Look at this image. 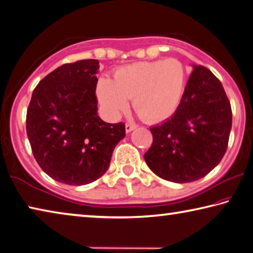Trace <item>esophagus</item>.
<instances>
[{
    "label": "esophagus",
    "mask_w": 253,
    "mask_h": 253,
    "mask_svg": "<svg viewBox=\"0 0 253 253\" xmlns=\"http://www.w3.org/2000/svg\"><path fill=\"white\" fill-rule=\"evenodd\" d=\"M136 127H137L136 124H129V123H127L126 125H125V128H126V131H127V132H130L131 130H134Z\"/></svg>",
    "instance_id": "esophagus-1"
}]
</instances>
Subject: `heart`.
<instances>
[{
  "label": "heart",
  "instance_id": "obj_1",
  "mask_svg": "<svg viewBox=\"0 0 253 253\" xmlns=\"http://www.w3.org/2000/svg\"><path fill=\"white\" fill-rule=\"evenodd\" d=\"M186 69L177 59L136 62L115 71L114 80L100 78L97 96L111 116L126 110L132 99L136 114L145 122L169 118L182 99Z\"/></svg>",
  "mask_w": 253,
  "mask_h": 253
}]
</instances>
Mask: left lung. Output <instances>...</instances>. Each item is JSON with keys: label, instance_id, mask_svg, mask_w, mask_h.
I'll return each instance as SVG.
<instances>
[{"label": "left lung", "instance_id": "left-lung-1", "mask_svg": "<svg viewBox=\"0 0 253 253\" xmlns=\"http://www.w3.org/2000/svg\"><path fill=\"white\" fill-rule=\"evenodd\" d=\"M181 104L168 121L151 127L148 168L166 181L188 183L204 177L228 148L232 110L221 81L208 68L193 66Z\"/></svg>", "mask_w": 253, "mask_h": 253}]
</instances>
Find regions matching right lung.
<instances>
[{
    "instance_id": "right-lung-1",
    "label": "right lung",
    "mask_w": 253,
    "mask_h": 253,
    "mask_svg": "<svg viewBox=\"0 0 253 253\" xmlns=\"http://www.w3.org/2000/svg\"><path fill=\"white\" fill-rule=\"evenodd\" d=\"M95 59L65 63L34 88L27 111V134L45 174L68 185L96 181L109 168L114 148L126 136L125 124L97 115Z\"/></svg>"
}]
</instances>
